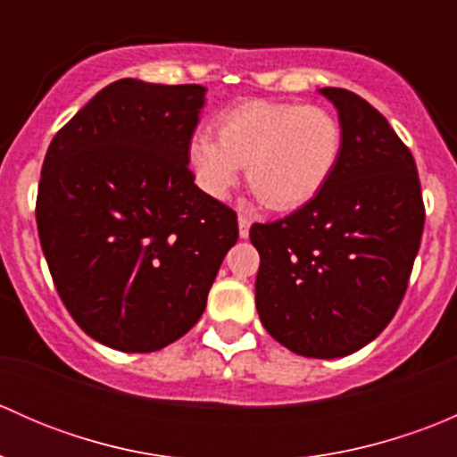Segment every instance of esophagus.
Listing matches in <instances>:
<instances>
[{"label":"esophagus","mask_w":457,"mask_h":457,"mask_svg":"<svg viewBox=\"0 0 457 457\" xmlns=\"http://www.w3.org/2000/svg\"><path fill=\"white\" fill-rule=\"evenodd\" d=\"M250 216L247 214H238V234H241V238H247L250 237Z\"/></svg>","instance_id":"obj_1"}]
</instances>
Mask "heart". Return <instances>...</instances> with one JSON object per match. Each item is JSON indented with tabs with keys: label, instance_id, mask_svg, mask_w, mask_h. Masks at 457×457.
Here are the masks:
<instances>
[{
	"label": "heart",
	"instance_id": "1",
	"mask_svg": "<svg viewBox=\"0 0 457 457\" xmlns=\"http://www.w3.org/2000/svg\"><path fill=\"white\" fill-rule=\"evenodd\" d=\"M219 139L196 132L190 168L203 192L225 199L247 165V183L265 207L296 210L325 187L343 152L340 121L322 105L247 99L216 117Z\"/></svg>",
	"mask_w": 457,
	"mask_h": 457
}]
</instances>
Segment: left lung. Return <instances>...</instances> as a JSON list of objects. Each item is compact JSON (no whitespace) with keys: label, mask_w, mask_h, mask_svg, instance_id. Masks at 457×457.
Segmentation results:
<instances>
[{"label":"left lung","mask_w":457,"mask_h":457,"mask_svg":"<svg viewBox=\"0 0 457 457\" xmlns=\"http://www.w3.org/2000/svg\"><path fill=\"white\" fill-rule=\"evenodd\" d=\"M343 128L329 181L301 210L254 223L262 327L298 356L340 358L371 343L407 292L425 229L409 147L362 96L322 87Z\"/></svg>","instance_id":"left-lung-1"}]
</instances>
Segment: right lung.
Instances as JSON below:
<instances>
[{"mask_svg": "<svg viewBox=\"0 0 457 457\" xmlns=\"http://www.w3.org/2000/svg\"><path fill=\"white\" fill-rule=\"evenodd\" d=\"M205 87L121 79L50 141L37 229L59 298L90 338L163 349L192 329L238 238L237 212L195 186Z\"/></svg>", "mask_w": 457, "mask_h": 457, "instance_id": "1", "label": "right lung"}]
</instances>
